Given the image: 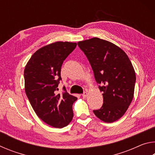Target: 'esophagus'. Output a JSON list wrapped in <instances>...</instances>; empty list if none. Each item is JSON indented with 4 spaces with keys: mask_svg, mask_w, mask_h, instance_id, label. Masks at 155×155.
Here are the masks:
<instances>
[{
    "mask_svg": "<svg viewBox=\"0 0 155 155\" xmlns=\"http://www.w3.org/2000/svg\"><path fill=\"white\" fill-rule=\"evenodd\" d=\"M87 96V92H84L83 94H82V96L83 97V98H86Z\"/></svg>",
    "mask_w": 155,
    "mask_h": 155,
    "instance_id": "34e87169",
    "label": "esophagus"
}]
</instances>
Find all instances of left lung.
<instances>
[{"label": "left lung", "mask_w": 155, "mask_h": 155, "mask_svg": "<svg viewBox=\"0 0 155 155\" xmlns=\"http://www.w3.org/2000/svg\"><path fill=\"white\" fill-rule=\"evenodd\" d=\"M78 46L87 57L103 92V106L94 114L104 122L116 121L127 111L134 96L136 76L129 58L120 47L98 38L78 41Z\"/></svg>", "instance_id": "8db88e82"}]
</instances>
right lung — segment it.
I'll return each instance as SVG.
<instances>
[{
  "label": "right lung",
  "mask_w": 155,
  "mask_h": 155,
  "mask_svg": "<svg viewBox=\"0 0 155 155\" xmlns=\"http://www.w3.org/2000/svg\"><path fill=\"white\" fill-rule=\"evenodd\" d=\"M77 43L56 41L34 52L25 66V88L37 115L47 124L61 128L73 117L72 104L77 97L57 91L61 80L63 62L74 51Z\"/></svg>",
  "instance_id": "add662e5"
}]
</instances>
